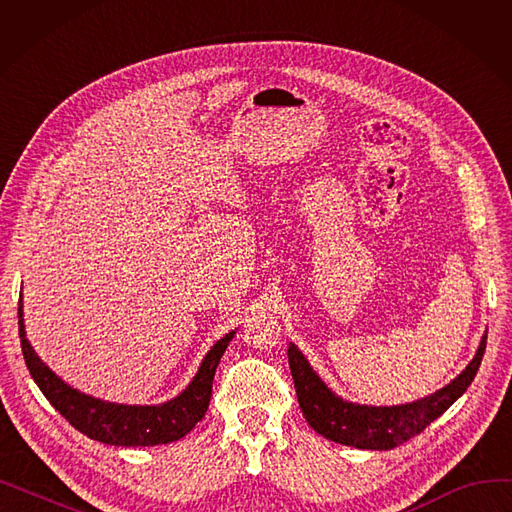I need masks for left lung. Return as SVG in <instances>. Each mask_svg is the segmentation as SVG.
I'll return each mask as SVG.
<instances>
[{
	"label": "left lung",
	"mask_w": 512,
	"mask_h": 512,
	"mask_svg": "<svg viewBox=\"0 0 512 512\" xmlns=\"http://www.w3.org/2000/svg\"><path fill=\"white\" fill-rule=\"evenodd\" d=\"M486 340L488 332L481 336L471 363L450 384L419 400L392 407L359 405L338 396L292 342L288 344V363L299 407L319 436L361 450H392L421 434L454 400L465 394L481 365Z\"/></svg>",
	"instance_id": "1"
}]
</instances>
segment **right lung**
I'll return each instance as SVG.
<instances>
[{"instance_id":"obj_1","label":"right lung","mask_w":512,"mask_h":512,"mask_svg":"<svg viewBox=\"0 0 512 512\" xmlns=\"http://www.w3.org/2000/svg\"><path fill=\"white\" fill-rule=\"evenodd\" d=\"M18 334L24 363L29 367L35 384L72 427L103 444L137 448L176 442L205 417L215 369H218V363L236 330L215 342L203 357L191 384L161 405H120V402H107L66 384L56 371H51L49 365L43 363L26 338L22 297L18 301Z\"/></svg>"}]
</instances>
